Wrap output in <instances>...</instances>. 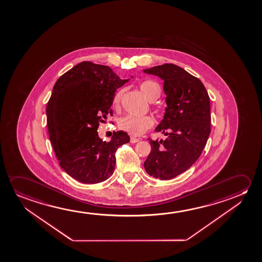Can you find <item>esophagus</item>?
<instances>
[{"label": "esophagus", "mask_w": 262, "mask_h": 262, "mask_svg": "<svg viewBox=\"0 0 262 262\" xmlns=\"http://www.w3.org/2000/svg\"><path fill=\"white\" fill-rule=\"evenodd\" d=\"M140 141V139H137V138L130 137V142L132 143H136V142H139Z\"/></svg>", "instance_id": "34e87169"}]
</instances>
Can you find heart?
Returning <instances> with one entry per match:
<instances>
[{"label":"heart","mask_w":262,"mask_h":262,"mask_svg":"<svg viewBox=\"0 0 262 262\" xmlns=\"http://www.w3.org/2000/svg\"><path fill=\"white\" fill-rule=\"evenodd\" d=\"M141 93L145 95L149 101H155L161 95V87L158 83L152 81H141L139 84ZM123 90L118 91L113 97V104L118 107L121 102ZM155 121L150 115L144 116H134L126 115L119 121V128L132 136H141L148 129H151L154 126Z\"/></svg>","instance_id":"1"}]
</instances>
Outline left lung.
Masks as SVG:
<instances>
[{
  "label": "left lung",
  "instance_id": "obj_1",
  "mask_svg": "<svg viewBox=\"0 0 262 262\" xmlns=\"http://www.w3.org/2000/svg\"><path fill=\"white\" fill-rule=\"evenodd\" d=\"M164 81L166 113L156 132L164 141L148 139L151 150L144 162L146 172L162 181L186 171L197 161L210 133V101L198 78L172 63L143 70Z\"/></svg>",
  "mask_w": 262,
  "mask_h": 262
}]
</instances>
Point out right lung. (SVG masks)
<instances>
[{
    "label": "right lung",
    "instance_id": "right-lung-1",
    "mask_svg": "<svg viewBox=\"0 0 262 262\" xmlns=\"http://www.w3.org/2000/svg\"><path fill=\"white\" fill-rule=\"evenodd\" d=\"M121 80L109 66L82 61L58 79L46 108L49 136L65 172L82 183L106 181L115 169L117 149L129 141L123 132L106 142L98 128L113 115V99Z\"/></svg>",
    "mask_w": 262,
    "mask_h": 262
}]
</instances>
